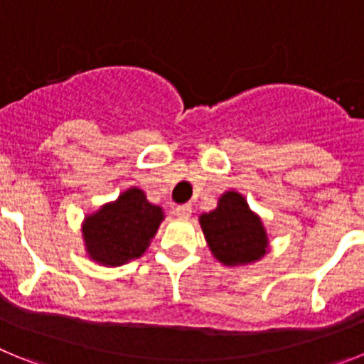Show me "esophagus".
<instances>
[{
    "label": "esophagus",
    "instance_id": "esophagus-1",
    "mask_svg": "<svg viewBox=\"0 0 364 364\" xmlns=\"http://www.w3.org/2000/svg\"><path fill=\"white\" fill-rule=\"evenodd\" d=\"M191 205L189 204H182V205H176L175 208V215L178 218H189L191 217Z\"/></svg>",
    "mask_w": 364,
    "mask_h": 364
}]
</instances>
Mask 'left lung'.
I'll return each instance as SVG.
<instances>
[{"instance_id":"1","label":"left lung","mask_w":364,"mask_h":364,"mask_svg":"<svg viewBox=\"0 0 364 364\" xmlns=\"http://www.w3.org/2000/svg\"><path fill=\"white\" fill-rule=\"evenodd\" d=\"M205 242L224 266L253 264L268 253L266 228L239 191L220 195L217 208L198 217Z\"/></svg>"}]
</instances>
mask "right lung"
<instances>
[{
    "label": "right lung",
    "mask_w": 364,
    "mask_h": 364,
    "mask_svg": "<svg viewBox=\"0 0 364 364\" xmlns=\"http://www.w3.org/2000/svg\"><path fill=\"white\" fill-rule=\"evenodd\" d=\"M164 220V210L147 200L138 188L125 189L83 218L82 237L89 259L107 268L140 259Z\"/></svg>",
    "instance_id": "right-lung-1"
}]
</instances>
